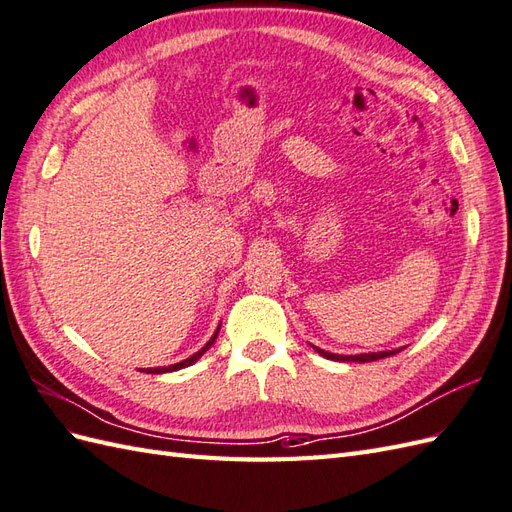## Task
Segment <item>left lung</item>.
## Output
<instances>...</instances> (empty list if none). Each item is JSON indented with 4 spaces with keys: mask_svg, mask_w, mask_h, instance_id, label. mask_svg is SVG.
<instances>
[{
    "mask_svg": "<svg viewBox=\"0 0 512 512\" xmlns=\"http://www.w3.org/2000/svg\"><path fill=\"white\" fill-rule=\"evenodd\" d=\"M313 350L318 352V355L331 359V361H355V363H368V361H378V359H385V357H391L396 355V352H400L402 348H396V350H381V352H363V355H335V352H329V350H322L318 346H311Z\"/></svg>",
    "mask_w": 512,
    "mask_h": 512,
    "instance_id": "left-lung-1",
    "label": "left lung"
}]
</instances>
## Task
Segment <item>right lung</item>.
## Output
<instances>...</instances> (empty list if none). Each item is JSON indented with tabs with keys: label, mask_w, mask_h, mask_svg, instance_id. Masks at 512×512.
Instances as JSON below:
<instances>
[{
	"label": "right lung",
	"mask_w": 512,
	"mask_h": 512,
	"mask_svg": "<svg viewBox=\"0 0 512 512\" xmlns=\"http://www.w3.org/2000/svg\"><path fill=\"white\" fill-rule=\"evenodd\" d=\"M218 331H220V326L216 329V333L212 335V339H209V342L199 350V352H194L192 357H188V359H183V361H179V363H175V365H166V368H147V370H140V372H147V374H164V372H175V370H181V368H188V365H192V363H196L199 361L205 352L209 350V346H212L214 342H216V337H218Z\"/></svg>",
	"instance_id": "1"
}]
</instances>
